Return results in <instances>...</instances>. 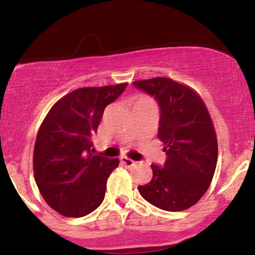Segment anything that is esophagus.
Returning a JSON list of instances; mask_svg holds the SVG:
<instances>
[{
    "instance_id": "1",
    "label": "esophagus",
    "mask_w": 255,
    "mask_h": 255,
    "mask_svg": "<svg viewBox=\"0 0 255 255\" xmlns=\"http://www.w3.org/2000/svg\"><path fill=\"white\" fill-rule=\"evenodd\" d=\"M121 162L124 163L126 166H128V168L135 165V160L130 159V158H128V157H121Z\"/></svg>"
}]
</instances>
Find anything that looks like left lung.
Returning <instances> with one entry per match:
<instances>
[{"label":"left lung","mask_w":255,"mask_h":255,"mask_svg":"<svg viewBox=\"0 0 255 255\" xmlns=\"http://www.w3.org/2000/svg\"><path fill=\"white\" fill-rule=\"evenodd\" d=\"M159 105L158 137L164 142L163 166L152 164L153 177L137 186L146 201L165 211H183L200 200L217 165L215 127L200 96L169 78L133 83Z\"/></svg>","instance_id":"obj_1"}]
</instances>
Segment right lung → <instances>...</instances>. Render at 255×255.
Instances as JSON below:
<instances>
[{"label":"right lung","mask_w":255,"mask_h":255,"mask_svg":"<svg viewBox=\"0 0 255 255\" xmlns=\"http://www.w3.org/2000/svg\"><path fill=\"white\" fill-rule=\"evenodd\" d=\"M127 83L83 87L57 101L38 130L33 151L34 180L46 204L66 217H84L103 203L107 180L118 158L92 154L107 105Z\"/></svg>","instance_id":"1"}]
</instances>
